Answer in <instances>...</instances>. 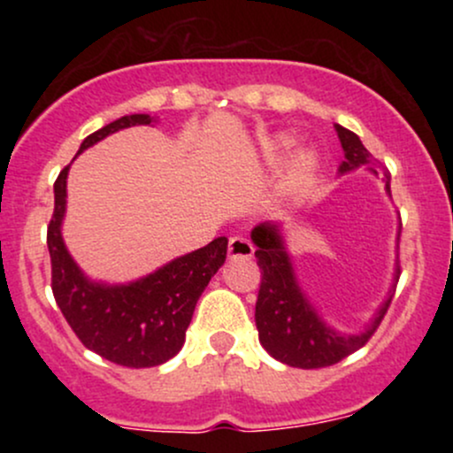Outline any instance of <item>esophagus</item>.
<instances>
[{"label":"esophagus","mask_w":453,"mask_h":453,"mask_svg":"<svg viewBox=\"0 0 453 453\" xmlns=\"http://www.w3.org/2000/svg\"><path fill=\"white\" fill-rule=\"evenodd\" d=\"M253 253H256V247H253L251 241H247V238L242 236H232L230 238V257H253Z\"/></svg>","instance_id":"34e87169"}]
</instances>
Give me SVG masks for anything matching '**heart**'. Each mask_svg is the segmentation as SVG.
Instances as JSON below:
<instances>
[{
    "label": "heart",
    "instance_id": "1",
    "mask_svg": "<svg viewBox=\"0 0 453 453\" xmlns=\"http://www.w3.org/2000/svg\"><path fill=\"white\" fill-rule=\"evenodd\" d=\"M280 147H289V140H283ZM311 168H313V157H311V155H303V157L298 159V164H296V173H298V176L309 174Z\"/></svg>",
    "mask_w": 453,
    "mask_h": 453
}]
</instances>
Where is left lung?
<instances>
[{
  "label": "left lung",
  "mask_w": 453,
  "mask_h": 453,
  "mask_svg": "<svg viewBox=\"0 0 453 453\" xmlns=\"http://www.w3.org/2000/svg\"><path fill=\"white\" fill-rule=\"evenodd\" d=\"M336 134L345 150V161L339 168L341 173H349L360 165H371V168L381 165L349 129L336 126ZM383 176L389 189L388 170ZM251 238L257 244L256 257L259 273H262L256 303V324L259 341L274 360L296 368H326L345 360L347 356L362 349L371 341L383 315L388 313L392 296L381 306L371 327H366L360 334H336L317 317L313 306L300 292L277 227L262 223L251 232Z\"/></svg>",
  "instance_id": "obj_1"
}]
</instances>
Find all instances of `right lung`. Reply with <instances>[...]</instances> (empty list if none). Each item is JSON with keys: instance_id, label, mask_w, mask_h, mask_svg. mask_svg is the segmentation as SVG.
I'll return each instance as SVG.
<instances>
[{"instance_id": "1", "label": "right lung", "mask_w": 453, "mask_h": 453, "mask_svg": "<svg viewBox=\"0 0 453 453\" xmlns=\"http://www.w3.org/2000/svg\"><path fill=\"white\" fill-rule=\"evenodd\" d=\"M150 121L153 119L149 114L117 119L82 140L78 153L108 134L132 126H149ZM67 170L70 165L55 180V211L46 232L55 303L78 341L104 360L127 368L159 366L183 347L197 298L226 262L227 238H215L206 247L165 264L136 283L119 288L91 283L78 270L61 238Z\"/></svg>"}]
</instances>
